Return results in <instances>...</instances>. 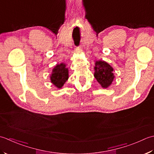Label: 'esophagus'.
<instances>
[{
	"instance_id": "34e87169",
	"label": "esophagus",
	"mask_w": 154,
	"mask_h": 154,
	"mask_svg": "<svg viewBox=\"0 0 154 154\" xmlns=\"http://www.w3.org/2000/svg\"><path fill=\"white\" fill-rule=\"evenodd\" d=\"M75 51H76V52H78V53L82 51L81 47H80V46H77V47H76V48H75Z\"/></svg>"
}]
</instances>
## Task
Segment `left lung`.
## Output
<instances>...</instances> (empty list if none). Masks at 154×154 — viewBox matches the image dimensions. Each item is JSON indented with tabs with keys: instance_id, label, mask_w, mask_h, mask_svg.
Masks as SVG:
<instances>
[{
	"instance_id": "8db88e82",
	"label": "left lung",
	"mask_w": 154,
	"mask_h": 154,
	"mask_svg": "<svg viewBox=\"0 0 154 154\" xmlns=\"http://www.w3.org/2000/svg\"><path fill=\"white\" fill-rule=\"evenodd\" d=\"M94 77L102 88H108L114 78L113 68L104 61H96Z\"/></svg>"
}]
</instances>
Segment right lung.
Here are the masks:
<instances>
[{
  "label": "right lung",
  "mask_w": 154,
  "mask_h": 154,
  "mask_svg": "<svg viewBox=\"0 0 154 154\" xmlns=\"http://www.w3.org/2000/svg\"><path fill=\"white\" fill-rule=\"evenodd\" d=\"M68 78V70L63 63L58 64L52 70L51 80L52 84L58 88L64 85Z\"/></svg>",
  "instance_id": "right-lung-1"
}]
</instances>
